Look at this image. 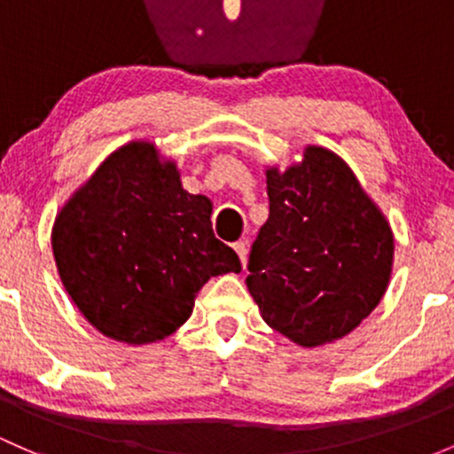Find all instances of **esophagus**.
<instances>
[{
  "label": "esophagus",
  "mask_w": 454,
  "mask_h": 454,
  "mask_svg": "<svg viewBox=\"0 0 454 454\" xmlns=\"http://www.w3.org/2000/svg\"><path fill=\"white\" fill-rule=\"evenodd\" d=\"M233 248H236L238 257H240V262H242V268H247V255H248V248H247V242H245V240L236 242V245H233Z\"/></svg>",
  "instance_id": "34e87169"
}]
</instances>
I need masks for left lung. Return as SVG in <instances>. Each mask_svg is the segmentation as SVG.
I'll use <instances>...</instances> for the list:
<instances>
[{
  "label": "left lung",
  "instance_id": "8db88e82",
  "mask_svg": "<svg viewBox=\"0 0 454 454\" xmlns=\"http://www.w3.org/2000/svg\"><path fill=\"white\" fill-rule=\"evenodd\" d=\"M266 190L270 212L248 255V292L290 342H335L387 290L392 227L348 164L318 145L286 170L266 167Z\"/></svg>",
  "mask_w": 454,
  "mask_h": 454
}]
</instances>
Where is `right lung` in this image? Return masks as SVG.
<instances>
[{
    "label": "right lung",
    "instance_id": "obj_1",
    "mask_svg": "<svg viewBox=\"0 0 454 454\" xmlns=\"http://www.w3.org/2000/svg\"><path fill=\"white\" fill-rule=\"evenodd\" d=\"M209 216L212 201L184 190L177 162L155 143L112 151L53 221L67 294L106 338L131 346L168 338L209 277L242 270Z\"/></svg>",
    "mask_w": 454,
    "mask_h": 454
}]
</instances>
